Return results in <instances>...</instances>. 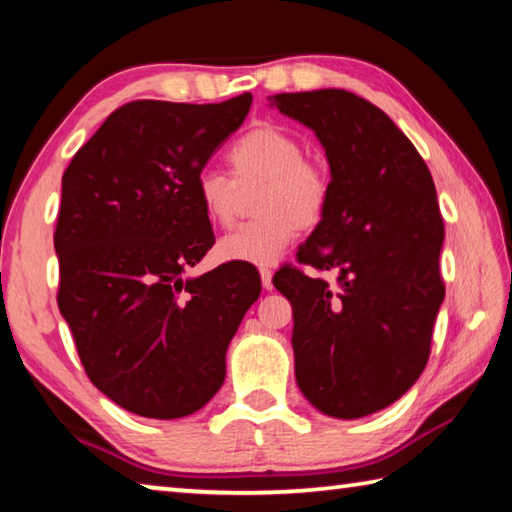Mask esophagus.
<instances>
[{
	"label": "esophagus",
	"instance_id": "34e87169",
	"mask_svg": "<svg viewBox=\"0 0 512 512\" xmlns=\"http://www.w3.org/2000/svg\"><path fill=\"white\" fill-rule=\"evenodd\" d=\"M259 275H262V287L266 289V291H271L273 289V271L271 268H259Z\"/></svg>",
	"mask_w": 512,
	"mask_h": 512
}]
</instances>
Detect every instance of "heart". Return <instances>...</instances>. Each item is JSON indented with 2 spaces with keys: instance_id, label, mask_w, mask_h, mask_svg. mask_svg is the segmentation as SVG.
Segmentation results:
<instances>
[{
  "instance_id": "heart-1",
  "label": "heart",
  "mask_w": 512,
  "mask_h": 512,
  "mask_svg": "<svg viewBox=\"0 0 512 512\" xmlns=\"http://www.w3.org/2000/svg\"><path fill=\"white\" fill-rule=\"evenodd\" d=\"M232 178L205 169L196 178V194L207 219L221 228L237 221L241 192L262 185L255 201L259 219L225 235L216 253L225 262L273 264L291 246L300 228L320 223L332 194L323 164L305 158L296 135L271 124L250 128L230 146Z\"/></svg>"
}]
</instances>
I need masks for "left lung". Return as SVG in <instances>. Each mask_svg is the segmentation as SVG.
Returning <instances> with one entry per match:
<instances>
[{"label": "left lung", "instance_id": "left-lung-1", "mask_svg": "<svg viewBox=\"0 0 512 512\" xmlns=\"http://www.w3.org/2000/svg\"><path fill=\"white\" fill-rule=\"evenodd\" d=\"M271 101L316 133L332 171L327 212L298 264L336 271V289L300 266L273 277L293 309L296 381L318 411L363 418L400 400L429 361L445 298L436 185L375 103L334 88Z\"/></svg>", "mask_w": 512, "mask_h": 512}]
</instances>
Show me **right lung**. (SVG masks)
<instances>
[{
    "mask_svg": "<svg viewBox=\"0 0 512 512\" xmlns=\"http://www.w3.org/2000/svg\"><path fill=\"white\" fill-rule=\"evenodd\" d=\"M250 103V92L203 106L131 101L63 173L58 309L85 375L142 418H185L212 400L225 350L262 291L246 264L185 277L214 246L196 178Z\"/></svg>",
    "mask_w": 512,
    "mask_h": 512,
    "instance_id": "1",
    "label": "right lung"
}]
</instances>
